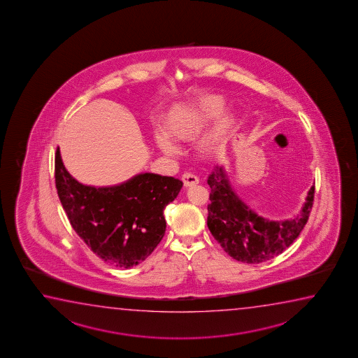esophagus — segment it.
<instances>
[{
  "label": "esophagus",
  "instance_id": "obj_1",
  "mask_svg": "<svg viewBox=\"0 0 358 358\" xmlns=\"http://www.w3.org/2000/svg\"><path fill=\"white\" fill-rule=\"evenodd\" d=\"M182 181H183V185H185L186 187H191V186L197 185L199 180V177L196 176V175L189 173V172H186V173H183V175H182Z\"/></svg>",
  "mask_w": 358,
  "mask_h": 358
}]
</instances>
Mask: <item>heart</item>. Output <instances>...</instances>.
Segmentation results:
<instances>
[{"label": "heart", "instance_id": "b5f03b06", "mask_svg": "<svg viewBox=\"0 0 358 358\" xmlns=\"http://www.w3.org/2000/svg\"><path fill=\"white\" fill-rule=\"evenodd\" d=\"M223 106L224 100L222 98H213L201 101L199 104L178 113L170 120L171 135L178 140H192L197 138L208 127L209 122L220 115V111L223 110ZM223 127L217 129L206 138V148L215 149L223 141ZM156 143L165 154L175 155L178 152V146L164 132H159L156 135Z\"/></svg>", "mask_w": 358, "mask_h": 358}]
</instances>
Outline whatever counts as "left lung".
Masks as SVG:
<instances>
[{"instance_id": "8db88e82", "label": "left lung", "mask_w": 358, "mask_h": 358, "mask_svg": "<svg viewBox=\"0 0 358 358\" xmlns=\"http://www.w3.org/2000/svg\"><path fill=\"white\" fill-rule=\"evenodd\" d=\"M207 182L210 187L208 229L226 253L247 264L270 260L290 247L308 223L314 202L313 186L299 215L290 220H269L238 197L223 167L215 166Z\"/></svg>"}]
</instances>
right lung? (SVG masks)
<instances>
[{"mask_svg":"<svg viewBox=\"0 0 358 358\" xmlns=\"http://www.w3.org/2000/svg\"><path fill=\"white\" fill-rule=\"evenodd\" d=\"M55 187L73 229L106 264L129 269L140 264L165 236L164 209L182 181L140 173L110 186H87L73 178L55 152Z\"/></svg>","mask_w":358,"mask_h":358,"instance_id":"obj_1","label":"right lung"}]
</instances>
